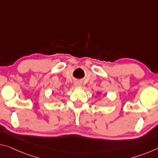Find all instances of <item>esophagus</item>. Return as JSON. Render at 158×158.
<instances>
[{
    "label": "esophagus",
    "instance_id": "1",
    "mask_svg": "<svg viewBox=\"0 0 158 158\" xmlns=\"http://www.w3.org/2000/svg\"><path fill=\"white\" fill-rule=\"evenodd\" d=\"M74 85H75L76 87H81V85H82V84L80 81H76L75 83H74Z\"/></svg>",
    "mask_w": 158,
    "mask_h": 158
}]
</instances>
